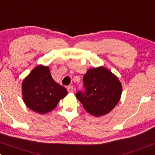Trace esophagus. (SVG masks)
<instances>
[{
  "instance_id": "obj_1",
  "label": "esophagus",
  "mask_w": 155,
  "mask_h": 155,
  "mask_svg": "<svg viewBox=\"0 0 155 155\" xmlns=\"http://www.w3.org/2000/svg\"><path fill=\"white\" fill-rule=\"evenodd\" d=\"M67 90H68V92H73V91H74V88H73V86H68Z\"/></svg>"
}]
</instances>
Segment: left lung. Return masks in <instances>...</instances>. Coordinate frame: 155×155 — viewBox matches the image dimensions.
<instances>
[{
  "label": "left lung",
  "instance_id": "8db88e82",
  "mask_svg": "<svg viewBox=\"0 0 155 155\" xmlns=\"http://www.w3.org/2000/svg\"><path fill=\"white\" fill-rule=\"evenodd\" d=\"M84 92L76 96L87 112L95 117L106 115L119 102L122 86L118 77L103 66L89 69L83 76Z\"/></svg>",
  "mask_w": 155,
  "mask_h": 155
}]
</instances>
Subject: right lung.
I'll use <instances>...</instances> for the list:
<instances>
[{
    "mask_svg": "<svg viewBox=\"0 0 155 155\" xmlns=\"http://www.w3.org/2000/svg\"><path fill=\"white\" fill-rule=\"evenodd\" d=\"M22 95L30 109L46 114L56 108L67 90L53 80L48 66L39 65L23 81Z\"/></svg>",
    "mask_w": 155,
    "mask_h": 155,
    "instance_id": "right-lung-1",
    "label": "right lung"
}]
</instances>
